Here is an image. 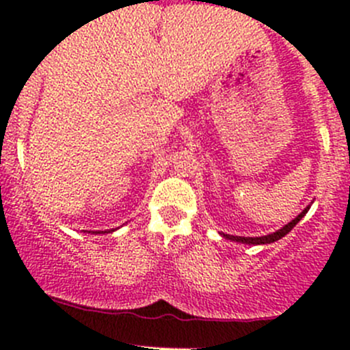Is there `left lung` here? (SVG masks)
Listing matches in <instances>:
<instances>
[{
    "instance_id": "8db88e82",
    "label": "left lung",
    "mask_w": 350,
    "mask_h": 350,
    "mask_svg": "<svg viewBox=\"0 0 350 350\" xmlns=\"http://www.w3.org/2000/svg\"><path fill=\"white\" fill-rule=\"evenodd\" d=\"M308 211V208H305V210L301 211V213L298 215V217L295 218V220L289 221L288 225H284L281 230L274 232V234H269V235H264V237H235V235H227L224 234L225 239H230V241H235V242H242V243H252V245H260V243H271V242H276L280 241V239H283L286 234H289V232L293 230V227H295L296 224H298L299 220H301L303 217H305V213Z\"/></svg>"
}]
</instances>
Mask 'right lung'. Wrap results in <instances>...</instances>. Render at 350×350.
<instances>
[{
    "instance_id": "add662e5",
    "label": "right lung",
    "mask_w": 350,
    "mask_h": 350,
    "mask_svg": "<svg viewBox=\"0 0 350 350\" xmlns=\"http://www.w3.org/2000/svg\"><path fill=\"white\" fill-rule=\"evenodd\" d=\"M96 234H98V232H96Z\"/></svg>"
}]
</instances>
